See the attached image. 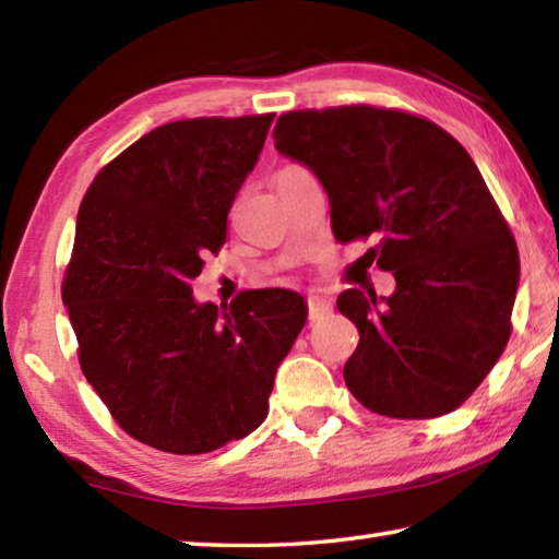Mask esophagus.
<instances>
[{
	"label": "esophagus",
	"instance_id": "1",
	"mask_svg": "<svg viewBox=\"0 0 559 559\" xmlns=\"http://www.w3.org/2000/svg\"><path fill=\"white\" fill-rule=\"evenodd\" d=\"M330 310H333V302H330L325 293H320V290L308 293V316H310V320L323 318V316L330 313Z\"/></svg>",
	"mask_w": 559,
	"mask_h": 559
}]
</instances>
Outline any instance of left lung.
<instances>
[{"label":"left lung","mask_w":559,"mask_h":559,"mask_svg":"<svg viewBox=\"0 0 559 559\" xmlns=\"http://www.w3.org/2000/svg\"><path fill=\"white\" fill-rule=\"evenodd\" d=\"M273 143L323 185L335 239L377 234L367 257L396 281L392 296L340 293L359 330L347 390L394 419L456 409L506 349L520 283L476 163L433 122L372 106L283 112Z\"/></svg>","instance_id":"obj_1"}]
</instances>
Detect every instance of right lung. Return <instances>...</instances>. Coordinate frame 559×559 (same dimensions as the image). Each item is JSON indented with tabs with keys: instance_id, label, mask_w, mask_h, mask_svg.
<instances>
[{
	"instance_id": "right-lung-1",
	"label": "right lung",
	"mask_w": 559,
	"mask_h": 559,
	"mask_svg": "<svg viewBox=\"0 0 559 559\" xmlns=\"http://www.w3.org/2000/svg\"><path fill=\"white\" fill-rule=\"evenodd\" d=\"M273 112L155 128L93 179L63 278L81 370L132 439L194 456L249 437L308 320L296 290L200 302L202 257L259 163Z\"/></svg>"
}]
</instances>
